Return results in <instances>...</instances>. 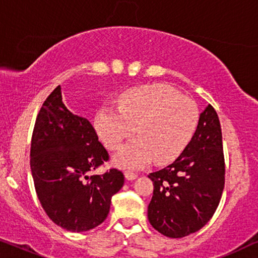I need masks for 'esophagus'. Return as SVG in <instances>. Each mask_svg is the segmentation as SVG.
Returning a JSON list of instances; mask_svg holds the SVG:
<instances>
[{
  "mask_svg": "<svg viewBox=\"0 0 258 258\" xmlns=\"http://www.w3.org/2000/svg\"><path fill=\"white\" fill-rule=\"evenodd\" d=\"M125 177H126V179L133 180V179H136L137 177H138V174L135 173V172H131V171H126V172H125Z\"/></svg>",
  "mask_w": 258,
  "mask_h": 258,
  "instance_id": "1",
  "label": "esophagus"
}]
</instances>
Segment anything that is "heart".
<instances>
[{"label":"heart","mask_w":258,"mask_h":258,"mask_svg":"<svg viewBox=\"0 0 258 258\" xmlns=\"http://www.w3.org/2000/svg\"><path fill=\"white\" fill-rule=\"evenodd\" d=\"M198 106L178 89L165 84L145 85L121 95L119 109H99L94 127L108 150H118L137 132L138 138L120 150L114 161L123 169H140L151 160L164 164L176 159L194 136Z\"/></svg>","instance_id":"obj_1"}]
</instances>
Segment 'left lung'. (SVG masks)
<instances>
[{
	"label": "left lung",
	"instance_id": "left-lung-1",
	"mask_svg": "<svg viewBox=\"0 0 258 258\" xmlns=\"http://www.w3.org/2000/svg\"><path fill=\"white\" fill-rule=\"evenodd\" d=\"M149 178L154 188L147 217L157 231L181 238L210 221L225 183L221 122L211 105L201 114L183 153L169 166L150 173Z\"/></svg>",
	"mask_w": 258,
	"mask_h": 258
}]
</instances>
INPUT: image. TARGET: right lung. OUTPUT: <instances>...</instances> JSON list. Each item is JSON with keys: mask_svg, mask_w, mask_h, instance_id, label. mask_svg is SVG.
<instances>
[{"mask_svg": "<svg viewBox=\"0 0 258 258\" xmlns=\"http://www.w3.org/2000/svg\"><path fill=\"white\" fill-rule=\"evenodd\" d=\"M109 160L87 119L74 115L57 86L41 106L30 144L34 186L48 217L68 231H87L107 217L125 177L118 169L89 172Z\"/></svg>", "mask_w": 258, "mask_h": 258, "instance_id": "add662e5", "label": "right lung"}]
</instances>
